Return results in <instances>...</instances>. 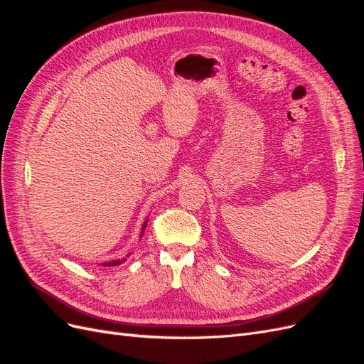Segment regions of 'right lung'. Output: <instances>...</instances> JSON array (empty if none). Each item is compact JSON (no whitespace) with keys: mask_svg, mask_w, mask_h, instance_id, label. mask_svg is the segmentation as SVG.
I'll return each mask as SVG.
<instances>
[{"mask_svg":"<svg viewBox=\"0 0 364 364\" xmlns=\"http://www.w3.org/2000/svg\"><path fill=\"white\" fill-rule=\"evenodd\" d=\"M147 222H149V220L146 218V220H144V223H142L139 238H141L142 235H144V230H146V228H147ZM129 255H130V253H129ZM129 255H127L126 258H129ZM126 258H121V259H112V261H106V262H103V264H102V266H105V267H115V266H119L121 262H124V261H126Z\"/></svg>","mask_w":364,"mask_h":364,"instance_id":"1","label":"right lung"}]
</instances>
